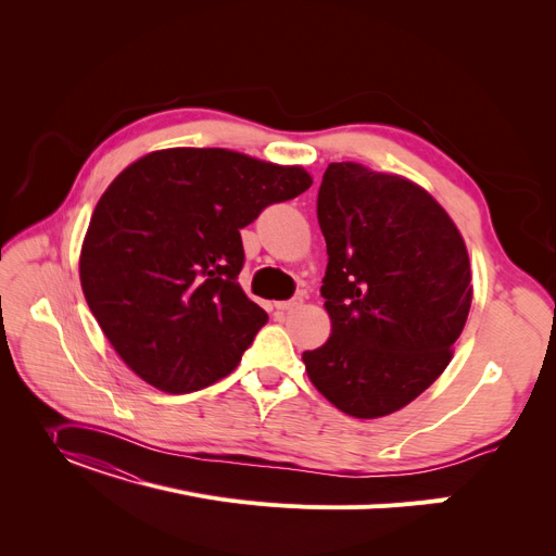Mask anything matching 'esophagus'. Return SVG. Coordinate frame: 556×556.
Here are the masks:
<instances>
[{
  "label": "esophagus",
  "mask_w": 556,
  "mask_h": 556,
  "mask_svg": "<svg viewBox=\"0 0 556 556\" xmlns=\"http://www.w3.org/2000/svg\"><path fill=\"white\" fill-rule=\"evenodd\" d=\"M304 304V298H293V300H288V302H277L275 306L279 308V311H295V308H300Z\"/></svg>",
  "instance_id": "1"
}]
</instances>
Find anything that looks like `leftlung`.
Segmentation results:
<instances>
[{
    "mask_svg": "<svg viewBox=\"0 0 556 556\" xmlns=\"http://www.w3.org/2000/svg\"><path fill=\"white\" fill-rule=\"evenodd\" d=\"M317 220L331 336L302 354L306 374L349 417L392 415L453 358L473 300L466 243L424 187L358 162L329 164Z\"/></svg>",
    "mask_w": 556,
    "mask_h": 556,
    "instance_id": "obj_1",
    "label": "left lung"
}]
</instances>
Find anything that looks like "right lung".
Returning a JSON list of instances; mask_svg holds the SVG:
<instances>
[{
    "instance_id": "right-lung-1",
    "label": "right lung",
    "mask_w": 556,
    "mask_h": 556,
    "mask_svg": "<svg viewBox=\"0 0 556 556\" xmlns=\"http://www.w3.org/2000/svg\"><path fill=\"white\" fill-rule=\"evenodd\" d=\"M304 166L227 149H164L126 166L90 218L83 295L114 352L149 386L189 394L237 369L268 315L237 281L241 229L304 193Z\"/></svg>"
}]
</instances>
